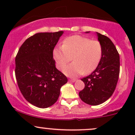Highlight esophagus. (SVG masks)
<instances>
[{
  "label": "esophagus",
  "instance_id": "1",
  "mask_svg": "<svg viewBox=\"0 0 135 135\" xmlns=\"http://www.w3.org/2000/svg\"><path fill=\"white\" fill-rule=\"evenodd\" d=\"M69 81V82H75V81H76V80H75V79H70Z\"/></svg>",
  "mask_w": 135,
  "mask_h": 135
}]
</instances>
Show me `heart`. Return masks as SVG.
Segmentation results:
<instances>
[{
    "mask_svg": "<svg viewBox=\"0 0 135 135\" xmlns=\"http://www.w3.org/2000/svg\"><path fill=\"white\" fill-rule=\"evenodd\" d=\"M102 53L99 41L79 35L66 38L62 46H57L53 50V56L60 69H64L73 57L74 62L63 70L66 75L71 77L93 72L98 65Z\"/></svg>",
    "mask_w": 135,
    "mask_h": 135,
    "instance_id": "1",
    "label": "heart"
}]
</instances>
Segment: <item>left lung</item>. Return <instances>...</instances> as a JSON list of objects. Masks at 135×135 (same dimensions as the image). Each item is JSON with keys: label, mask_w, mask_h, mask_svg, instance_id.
<instances>
[{"label": "left lung", "mask_w": 135, "mask_h": 135, "mask_svg": "<svg viewBox=\"0 0 135 135\" xmlns=\"http://www.w3.org/2000/svg\"><path fill=\"white\" fill-rule=\"evenodd\" d=\"M97 34L102 46V56L95 71L81 79L85 87L79 93L84 103L92 106L100 104L111 97L120 73V56L115 45L107 36Z\"/></svg>", "instance_id": "1"}]
</instances>
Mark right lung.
Listing matches in <instances>:
<instances>
[{
  "label": "right lung",
  "instance_id": "right-lung-1",
  "mask_svg": "<svg viewBox=\"0 0 135 135\" xmlns=\"http://www.w3.org/2000/svg\"><path fill=\"white\" fill-rule=\"evenodd\" d=\"M63 31L40 32L22 44L15 58V77L22 95L34 106L47 108L58 100L67 77L55 68L53 51Z\"/></svg>",
  "mask_w": 135,
  "mask_h": 135
}]
</instances>
